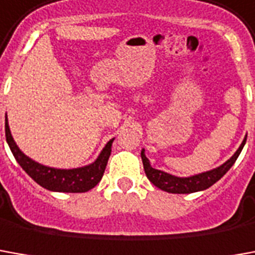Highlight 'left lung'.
Returning a JSON list of instances; mask_svg holds the SVG:
<instances>
[{"label":"left lung","mask_w":255,"mask_h":255,"mask_svg":"<svg viewBox=\"0 0 255 255\" xmlns=\"http://www.w3.org/2000/svg\"><path fill=\"white\" fill-rule=\"evenodd\" d=\"M246 138L242 142V145L239 146V149L235 152V154L229 160H227L224 164H221L220 167L213 168V170L206 171V172L190 175V177H175V175H171L168 172L153 168L149 158L146 157L145 149H142L140 157H142L146 177L154 186H157L158 189L168 192V193H195V192L206 190L210 186H213L217 181H220L221 178L229 171V168L235 164L236 158L239 157L240 152L245 146Z\"/></svg>","instance_id":"left-lung-1"}]
</instances>
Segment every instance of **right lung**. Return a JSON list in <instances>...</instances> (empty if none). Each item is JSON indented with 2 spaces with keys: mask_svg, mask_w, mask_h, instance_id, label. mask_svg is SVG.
Here are the masks:
<instances>
[{
  "mask_svg": "<svg viewBox=\"0 0 255 255\" xmlns=\"http://www.w3.org/2000/svg\"><path fill=\"white\" fill-rule=\"evenodd\" d=\"M5 136L16 161L31 177V179H34L35 182L45 189L52 192H66V193H83L97 186L103 177V172L112 153V143L115 140V138L110 139L105 145L102 152L99 153L97 160L92 161L91 164L66 170V168H53V167L40 164L33 158L26 156L19 149V146L16 145L15 139L10 133L6 116H5Z\"/></svg>",
  "mask_w": 255,
  "mask_h": 255,
  "instance_id": "right-lung-1",
  "label": "right lung"
}]
</instances>
